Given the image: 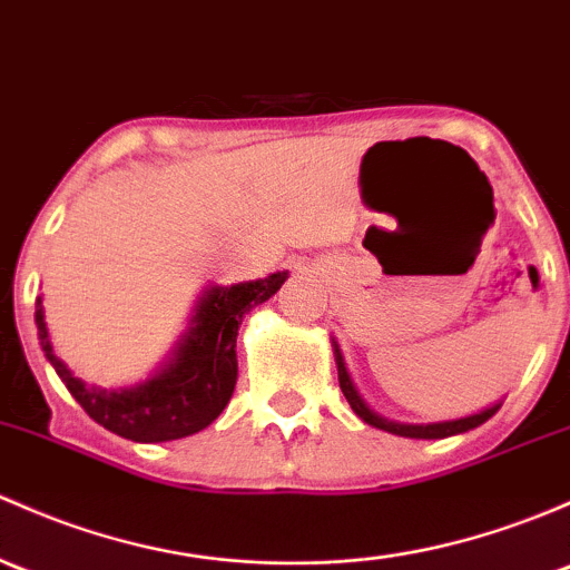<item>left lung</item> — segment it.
Returning a JSON list of instances; mask_svg holds the SVG:
<instances>
[{
  "label": "left lung",
  "mask_w": 570,
  "mask_h": 570,
  "mask_svg": "<svg viewBox=\"0 0 570 570\" xmlns=\"http://www.w3.org/2000/svg\"><path fill=\"white\" fill-rule=\"evenodd\" d=\"M333 355H335V365H338L341 393H344L346 401H350L352 412H355V415L361 417L363 423H368V426L382 429V431H391V434H395V436H410V440H442V436L464 434V431L478 429V426H481V423H487L489 417L494 415L497 410H500V404H491V406H487V410L475 412V415L456 417V421H440V423H399V421H387V417L376 415V412L371 410L368 404H365L363 395L357 393L355 382H352L350 371H346V363H344V357H341V350H338V344H335V341H333Z\"/></svg>",
  "instance_id": "8db88e82"
}]
</instances>
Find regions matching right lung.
<instances>
[{"label": "right lung", "mask_w": 570, "mask_h": 570, "mask_svg": "<svg viewBox=\"0 0 570 570\" xmlns=\"http://www.w3.org/2000/svg\"><path fill=\"white\" fill-rule=\"evenodd\" d=\"M289 273L259 281L213 286L196 303L190 331L179 338L175 355L149 380L130 387L87 385L57 355L43 320V297L35 303V325L48 363L70 395L95 423L134 442H169L207 429L229 404L237 385V331L254 305L269 301Z\"/></svg>", "instance_id": "1"}]
</instances>
